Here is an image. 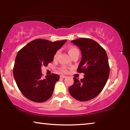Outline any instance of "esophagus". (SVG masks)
I'll use <instances>...</instances> for the list:
<instances>
[{
    "instance_id": "34e87169",
    "label": "esophagus",
    "mask_w": 130,
    "mask_h": 130,
    "mask_svg": "<svg viewBox=\"0 0 130 130\" xmlns=\"http://www.w3.org/2000/svg\"><path fill=\"white\" fill-rule=\"evenodd\" d=\"M60 77H61V78H64L67 77V76H64V75H61V76H60Z\"/></svg>"
}]
</instances>
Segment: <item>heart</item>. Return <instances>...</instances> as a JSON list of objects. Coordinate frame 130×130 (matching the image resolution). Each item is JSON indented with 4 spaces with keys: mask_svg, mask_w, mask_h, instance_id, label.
<instances>
[{
    "mask_svg": "<svg viewBox=\"0 0 130 130\" xmlns=\"http://www.w3.org/2000/svg\"><path fill=\"white\" fill-rule=\"evenodd\" d=\"M79 52V50L78 49H77L76 47H70L69 49V53L70 54V56H71L72 54H73L74 53H75L76 52ZM59 54V52H57L54 55V59H56L57 58V57H58ZM60 71L61 72V73H68V68L65 67V66H63V67H61L60 68Z\"/></svg>",
    "mask_w": 130,
    "mask_h": 130,
    "instance_id": "1",
    "label": "heart"
}]
</instances>
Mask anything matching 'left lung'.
Here are the masks:
<instances>
[{"label": "left lung", "mask_w": 130, "mask_h": 130, "mask_svg": "<svg viewBox=\"0 0 130 130\" xmlns=\"http://www.w3.org/2000/svg\"><path fill=\"white\" fill-rule=\"evenodd\" d=\"M71 42L81 50L82 58L77 72L85 74L80 80L73 78L69 92L76 100L86 102L98 96L106 84L110 71L107 54L93 39L78 38Z\"/></svg>", "instance_id": "left-lung-1"}]
</instances>
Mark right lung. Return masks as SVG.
<instances>
[{
	"label": "right lung",
	"instance_id": "obj_1",
	"mask_svg": "<svg viewBox=\"0 0 130 130\" xmlns=\"http://www.w3.org/2000/svg\"><path fill=\"white\" fill-rule=\"evenodd\" d=\"M66 42L67 39L51 42L37 39L18 52L13 74L19 89L28 99L42 103L52 96L55 84L60 76L53 73L43 78L41 67H47L52 62L57 50Z\"/></svg>",
	"mask_w": 130,
	"mask_h": 130
}]
</instances>
